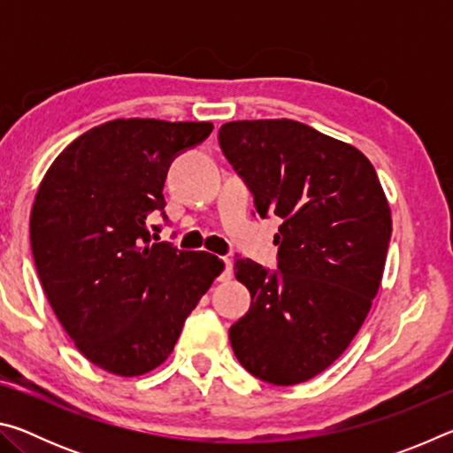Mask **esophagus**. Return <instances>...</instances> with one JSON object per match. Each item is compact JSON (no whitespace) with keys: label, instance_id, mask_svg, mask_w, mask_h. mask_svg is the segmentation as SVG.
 <instances>
[{"label":"esophagus","instance_id":"34e87169","mask_svg":"<svg viewBox=\"0 0 453 453\" xmlns=\"http://www.w3.org/2000/svg\"><path fill=\"white\" fill-rule=\"evenodd\" d=\"M232 275H234V264H232V259L224 257V273L219 275V280L226 281V280L232 278Z\"/></svg>","mask_w":453,"mask_h":453}]
</instances>
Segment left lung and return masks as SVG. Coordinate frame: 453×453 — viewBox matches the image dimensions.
<instances>
[{
	"instance_id": "left-lung-1",
	"label": "left lung",
	"mask_w": 453,
	"mask_h": 453,
	"mask_svg": "<svg viewBox=\"0 0 453 453\" xmlns=\"http://www.w3.org/2000/svg\"><path fill=\"white\" fill-rule=\"evenodd\" d=\"M218 140L257 216L281 218L278 270L235 259L251 305L229 342L251 375L296 386L346 351L372 308L392 237L388 199L362 151L300 121H229Z\"/></svg>"
}]
</instances>
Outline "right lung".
Here are the masks:
<instances>
[{"label":"right lung","mask_w":453,"mask_h":453,"mask_svg":"<svg viewBox=\"0 0 453 453\" xmlns=\"http://www.w3.org/2000/svg\"><path fill=\"white\" fill-rule=\"evenodd\" d=\"M211 129L210 121H105L67 145L40 183L29 219L37 275L75 348L105 372L134 378L162 365L224 272L218 256L151 243L148 229L151 213L167 219L172 162Z\"/></svg>","instance_id":"obj_1"}]
</instances>
